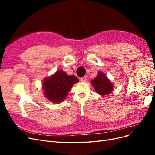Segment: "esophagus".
Instances as JSON below:
<instances>
[{"label": "esophagus", "instance_id": "obj_1", "mask_svg": "<svg viewBox=\"0 0 155 155\" xmlns=\"http://www.w3.org/2000/svg\"><path fill=\"white\" fill-rule=\"evenodd\" d=\"M80 81H81V82H82V83H85V82L87 81V78H86V77H83V78H81L80 79Z\"/></svg>", "mask_w": 155, "mask_h": 155}]
</instances>
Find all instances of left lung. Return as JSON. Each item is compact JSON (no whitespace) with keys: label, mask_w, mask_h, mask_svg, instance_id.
<instances>
[{"label":"left lung","mask_w":155,"mask_h":155,"mask_svg":"<svg viewBox=\"0 0 155 155\" xmlns=\"http://www.w3.org/2000/svg\"><path fill=\"white\" fill-rule=\"evenodd\" d=\"M96 92L101 96L110 94L113 91L114 85L105 73L99 72L97 76L91 81Z\"/></svg>","instance_id":"obj_1"}]
</instances>
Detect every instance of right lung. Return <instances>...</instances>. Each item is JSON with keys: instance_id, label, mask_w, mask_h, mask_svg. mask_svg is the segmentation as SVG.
I'll return each mask as SVG.
<instances>
[{"instance_id": "obj_1", "label": "right lung", "mask_w": 155, "mask_h": 155, "mask_svg": "<svg viewBox=\"0 0 155 155\" xmlns=\"http://www.w3.org/2000/svg\"><path fill=\"white\" fill-rule=\"evenodd\" d=\"M79 82L75 76H68L63 70H58L51 76L46 78L43 81L45 97L50 102L58 104L67 97L74 84Z\"/></svg>"}]
</instances>
